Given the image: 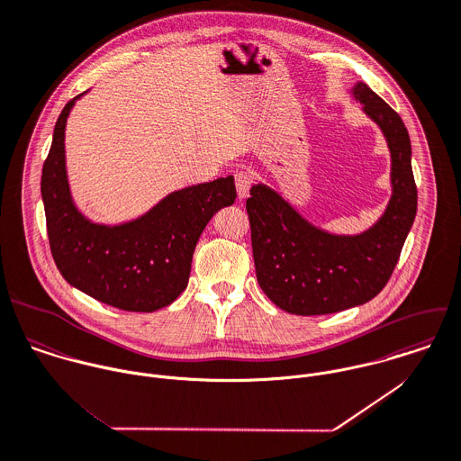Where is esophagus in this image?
<instances>
[{"mask_svg": "<svg viewBox=\"0 0 461 461\" xmlns=\"http://www.w3.org/2000/svg\"><path fill=\"white\" fill-rule=\"evenodd\" d=\"M234 180H236L238 198H240V200L247 198V196H249V189H250V185H252V182H254L250 171H243V169H241V171H236Z\"/></svg>", "mask_w": 461, "mask_h": 461, "instance_id": "obj_1", "label": "esophagus"}]
</instances>
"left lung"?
Listing matches in <instances>:
<instances>
[{"instance_id": "obj_1", "label": "left lung", "mask_w": 461, "mask_h": 461, "mask_svg": "<svg viewBox=\"0 0 461 461\" xmlns=\"http://www.w3.org/2000/svg\"><path fill=\"white\" fill-rule=\"evenodd\" d=\"M352 95L392 154V198L377 223L357 236H336L309 223L265 184L252 185L247 200L258 283L276 306L294 314H329L372 301L392 277L417 214L411 143L401 116L363 82Z\"/></svg>"}]
</instances>
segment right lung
<instances>
[{
    "mask_svg": "<svg viewBox=\"0 0 461 461\" xmlns=\"http://www.w3.org/2000/svg\"><path fill=\"white\" fill-rule=\"evenodd\" d=\"M80 96L66 104L55 123L41 176L55 265L71 286L104 304L136 312L169 306L187 286L202 230L214 212L234 203V176L175 191L122 225L89 221L71 198L64 150L66 122Z\"/></svg>",
    "mask_w": 461,
    "mask_h": 461,
    "instance_id": "obj_1",
    "label": "right lung"
}]
</instances>
